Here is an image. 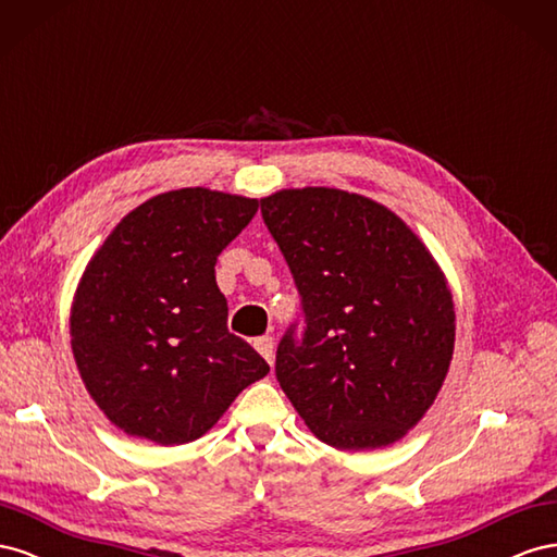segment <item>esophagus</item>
Wrapping results in <instances>:
<instances>
[{
  "label": "esophagus",
  "mask_w": 557,
  "mask_h": 557,
  "mask_svg": "<svg viewBox=\"0 0 557 557\" xmlns=\"http://www.w3.org/2000/svg\"><path fill=\"white\" fill-rule=\"evenodd\" d=\"M253 347H257V352H259L268 363H273V359H275V341H273V338H270V336H261V338L253 341Z\"/></svg>",
  "instance_id": "34e87169"
}]
</instances>
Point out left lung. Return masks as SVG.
Segmentation results:
<instances>
[{
    "label": "left lung",
    "mask_w": 557,
    "mask_h": 557,
    "mask_svg": "<svg viewBox=\"0 0 557 557\" xmlns=\"http://www.w3.org/2000/svg\"><path fill=\"white\" fill-rule=\"evenodd\" d=\"M304 300L275 375L310 432L336 450L401 441L432 408L455 349V304L432 251L401 216L329 186L261 198Z\"/></svg>",
    "instance_id": "8db88e82"
}]
</instances>
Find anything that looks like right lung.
Here are the masks:
<instances>
[{
    "mask_svg": "<svg viewBox=\"0 0 557 557\" xmlns=\"http://www.w3.org/2000/svg\"><path fill=\"white\" fill-rule=\"evenodd\" d=\"M259 210L202 186L125 214L88 261L70 310L78 375L123 434L182 446L208 434L270 367L228 331L214 263Z\"/></svg>",
    "mask_w": 557,
    "mask_h": 557,
    "instance_id": "1",
    "label": "right lung"
}]
</instances>
